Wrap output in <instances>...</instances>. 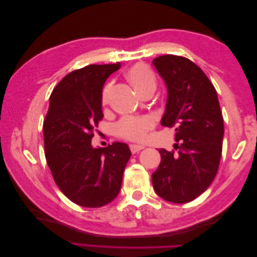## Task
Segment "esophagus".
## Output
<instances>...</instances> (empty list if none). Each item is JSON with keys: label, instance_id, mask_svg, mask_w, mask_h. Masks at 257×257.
<instances>
[{"label": "esophagus", "instance_id": "esophagus-1", "mask_svg": "<svg viewBox=\"0 0 257 257\" xmlns=\"http://www.w3.org/2000/svg\"><path fill=\"white\" fill-rule=\"evenodd\" d=\"M144 146H139V145H131L130 146V150L132 153H136L138 151H141L144 149Z\"/></svg>", "mask_w": 257, "mask_h": 257}]
</instances>
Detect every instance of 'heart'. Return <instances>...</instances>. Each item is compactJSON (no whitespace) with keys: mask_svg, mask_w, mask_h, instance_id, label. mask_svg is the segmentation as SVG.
Returning a JSON list of instances; mask_svg holds the SVG:
<instances>
[{"mask_svg":"<svg viewBox=\"0 0 257 257\" xmlns=\"http://www.w3.org/2000/svg\"><path fill=\"white\" fill-rule=\"evenodd\" d=\"M126 77L141 95L146 92L154 91L157 87L154 73L143 63H137L130 67L126 72ZM100 102L104 107L109 102V89L107 87L103 90ZM154 125L155 121L149 115L124 116L114 125V133L125 141L144 142Z\"/></svg>","mask_w":257,"mask_h":257,"instance_id":"obj_1","label":"heart"}]
</instances>
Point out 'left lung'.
Listing matches in <instances>:
<instances>
[{"label": "left lung", "instance_id": "1", "mask_svg": "<svg viewBox=\"0 0 257 257\" xmlns=\"http://www.w3.org/2000/svg\"><path fill=\"white\" fill-rule=\"evenodd\" d=\"M168 89L163 126L176 130L174 150L160 149L153 189L170 203L186 204L211 184L222 157L224 121L216 91L194 62L166 54L152 61Z\"/></svg>", "mask_w": 257, "mask_h": 257}]
</instances>
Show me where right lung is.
<instances>
[{"mask_svg": "<svg viewBox=\"0 0 257 257\" xmlns=\"http://www.w3.org/2000/svg\"><path fill=\"white\" fill-rule=\"evenodd\" d=\"M120 63L92 64L67 74L53 89L45 116V157L53 180L76 205L103 207L118 195L131 158L121 143L93 149L91 139L103 119L102 91Z\"/></svg>", "mask_w": 257, "mask_h": 257, "instance_id": "right-lung-1", "label": "right lung"}]
</instances>
